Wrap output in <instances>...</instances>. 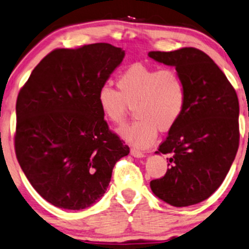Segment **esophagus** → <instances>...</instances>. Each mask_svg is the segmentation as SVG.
Instances as JSON below:
<instances>
[{
  "label": "esophagus",
  "instance_id": "esophagus-1",
  "mask_svg": "<svg viewBox=\"0 0 249 249\" xmlns=\"http://www.w3.org/2000/svg\"><path fill=\"white\" fill-rule=\"evenodd\" d=\"M130 153H131V156H134V157H136V158H143L144 157V152L140 151V150H137L135 148L130 149Z\"/></svg>",
  "mask_w": 249,
  "mask_h": 249
}]
</instances>
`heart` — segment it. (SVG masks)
Returning <instances> with one entry per match:
<instances>
[{"mask_svg":"<svg viewBox=\"0 0 249 249\" xmlns=\"http://www.w3.org/2000/svg\"><path fill=\"white\" fill-rule=\"evenodd\" d=\"M116 88L118 91L107 85L100 88L98 105L104 116L116 125H124L135 109L139 120L120 134L136 146H149L158 130H171L185 112L186 84L176 69L134 64L119 76Z\"/></svg>","mask_w":249,"mask_h":249,"instance_id":"heart-1","label":"heart"}]
</instances>
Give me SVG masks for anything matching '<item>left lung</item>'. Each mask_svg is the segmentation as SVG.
<instances>
[{"label":"left lung","mask_w":249,"mask_h":249,"mask_svg":"<svg viewBox=\"0 0 249 249\" xmlns=\"http://www.w3.org/2000/svg\"><path fill=\"white\" fill-rule=\"evenodd\" d=\"M176 67L186 84V108L156 153L171 155L165 176L150 182L153 194L173 207L207 199L229 173L239 148V100L213 59L194 47L150 52Z\"/></svg>","instance_id":"1"}]
</instances>
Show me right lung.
<instances>
[{"instance_id":"right-lung-1","label":"right lung","mask_w":249,"mask_h":249,"mask_svg":"<svg viewBox=\"0 0 249 249\" xmlns=\"http://www.w3.org/2000/svg\"><path fill=\"white\" fill-rule=\"evenodd\" d=\"M124 51L106 42L56 48L40 61L16 103L15 152L39 195L81 210L105 194L129 146L109 130L98 92Z\"/></svg>"}]
</instances>
